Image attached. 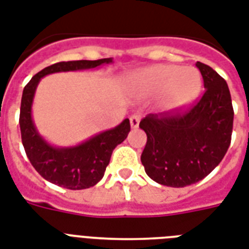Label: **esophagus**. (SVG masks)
I'll list each match as a JSON object with an SVG mask.
<instances>
[{"instance_id":"1","label":"esophagus","mask_w":249,"mask_h":249,"mask_svg":"<svg viewBox=\"0 0 249 249\" xmlns=\"http://www.w3.org/2000/svg\"><path fill=\"white\" fill-rule=\"evenodd\" d=\"M140 115H133L132 117H130V126H132L133 129L138 128V125H140Z\"/></svg>"}]
</instances>
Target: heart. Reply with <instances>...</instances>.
I'll return each mask as SVG.
<instances>
[{
    "label": "heart",
    "mask_w": 249,
    "mask_h": 249,
    "mask_svg": "<svg viewBox=\"0 0 249 249\" xmlns=\"http://www.w3.org/2000/svg\"><path fill=\"white\" fill-rule=\"evenodd\" d=\"M128 87L137 96L160 95V107L164 111L180 112L198 98L202 77L196 68L160 64L133 73Z\"/></svg>",
    "instance_id": "obj_1"
}]
</instances>
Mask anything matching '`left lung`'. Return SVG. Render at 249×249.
<instances>
[{
  "instance_id": "obj_1",
  "label": "left lung",
  "mask_w": 249,
  "mask_h": 249,
  "mask_svg": "<svg viewBox=\"0 0 249 249\" xmlns=\"http://www.w3.org/2000/svg\"><path fill=\"white\" fill-rule=\"evenodd\" d=\"M205 92L184 115H149L140 123L147 142L141 162L150 179L172 188L200 181L221 163L231 142L234 109L229 86L210 66L196 62Z\"/></svg>"
}]
</instances>
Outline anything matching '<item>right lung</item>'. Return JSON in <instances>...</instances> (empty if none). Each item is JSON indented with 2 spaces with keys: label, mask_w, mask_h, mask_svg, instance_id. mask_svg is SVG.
<instances>
[{
  "label": "right lung",
  "mask_w": 249,
  "mask_h": 249,
  "mask_svg": "<svg viewBox=\"0 0 249 249\" xmlns=\"http://www.w3.org/2000/svg\"><path fill=\"white\" fill-rule=\"evenodd\" d=\"M106 64H112V58L57 62L35 74L24 87L19 116L22 143L34 168L45 180L58 187L78 191L99 183L109 163L112 151L128 137L130 123L129 119H125L115 128L98 133L78 145L54 146L39 133L32 119L36 87L40 79L48 74L98 69Z\"/></svg>",
  "instance_id": "right-lung-1"
}]
</instances>
